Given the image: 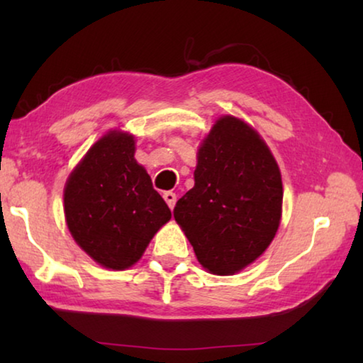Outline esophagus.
I'll use <instances>...</instances> for the list:
<instances>
[{"label":"esophagus","mask_w":363,"mask_h":363,"mask_svg":"<svg viewBox=\"0 0 363 363\" xmlns=\"http://www.w3.org/2000/svg\"><path fill=\"white\" fill-rule=\"evenodd\" d=\"M163 199H164V201H167L168 203V206H169V210H173L174 208V205H176V194H173V192H164L163 194Z\"/></svg>","instance_id":"obj_1"}]
</instances>
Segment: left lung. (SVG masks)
<instances>
[{
    "label": "left lung",
    "instance_id": "left-lung-1",
    "mask_svg": "<svg viewBox=\"0 0 363 363\" xmlns=\"http://www.w3.org/2000/svg\"><path fill=\"white\" fill-rule=\"evenodd\" d=\"M195 186L177 200L174 219L206 270L232 275L274 240L284 187L279 164L253 128L219 118L196 153Z\"/></svg>",
    "mask_w": 363,
    "mask_h": 363
}]
</instances>
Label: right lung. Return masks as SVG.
<instances>
[{
	"instance_id": "1",
	"label": "right lung",
	"mask_w": 363,
	"mask_h": 363,
	"mask_svg": "<svg viewBox=\"0 0 363 363\" xmlns=\"http://www.w3.org/2000/svg\"><path fill=\"white\" fill-rule=\"evenodd\" d=\"M134 138L110 131L91 147L64 189L67 225L75 242L101 266L131 267L171 211L144 167Z\"/></svg>"
}]
</instances>
